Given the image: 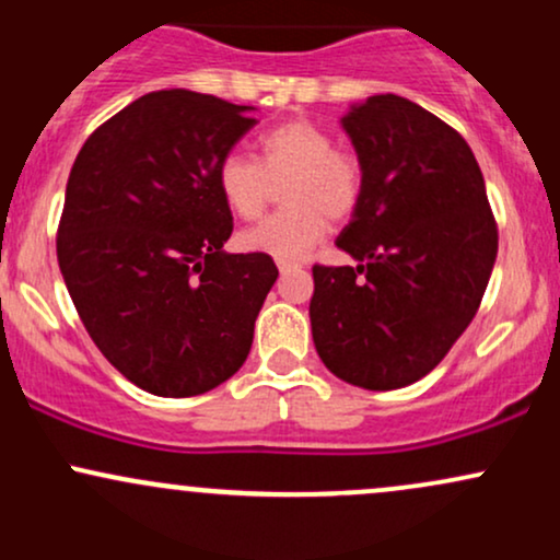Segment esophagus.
<instances>
[{
	"instance_id": "esophagus-1",
	"label": "esophagus",
	"mask_w": 560,
	"mask_h": 560,
	"mask_svg": "<svg viewBox=\"0 0 560 560\" xmlns=\"http://www.w3.org/2000/svg\"><path fill=\"white\" fill-rule=\"evenodd\" d=\"M298 262H287V260H279V271H281V276H287L289 271H298Z\"/></svg>"
}]
</instances>
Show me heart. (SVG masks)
<instances>
[{"label":"heart","mask_w":560,"mask_h":560,"mask_svg":"<svg viewBox=\"0 0 560 560\" xmlns=\"http://www.w3.org/2000/svg\"><path fill=\"white\" fill-rule=\"evenodd\" d=\"M255 160L229 152L218 160L215 186L231 215L255 221L281 187L284 210L244 231L240 247L298 260L316 247L329 221H345L363 197L365 171L361 158L334 147L324 126L307 118H289L255 137Z\"/></svg>","instance_id":"heart-1"}]
</instances>
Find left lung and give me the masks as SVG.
I'll return each mask as SVG.
<instances>
[{
  "label": "left lung",
  "mask_w": 560,
  "mask_h": 560,
  "mask_svg": "<svg viewBox=\"0 0 560 560\" xmlns=\"http://www.w3.org/2000/svg\"><path fill=\"white\" fill-rule=\"evenodd\" d=\"M342 124L365 184L337 247L358 266H313V342L342 382L400 389L427 376L477 316L498 223L471 147L445 120L376 94Z\"/></svg>",
  "instance_id": "8db88e82"
}]
</instances>
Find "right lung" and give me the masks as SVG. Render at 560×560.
Masks as SVG:
<instances>
[{
    "instance_id": "right-lung-1",
    "label": "right lung",
    "mask_w": 560,
    "mask_h": 560,
    "mask_svg": "<svg viewBox=\"0 0 560 560\" xmlns=\"http://www.w3.org/2000/svg\"><path fill=\"white\" fill-rule=\"evenodd\" d=\"M213 94L163 89L83 141L57 226V260L102 355L160 397L218 387L247 361L279 279L271 255H226L234 231L218 160L258 120Z\"/></svg>"
}]
</instances>
